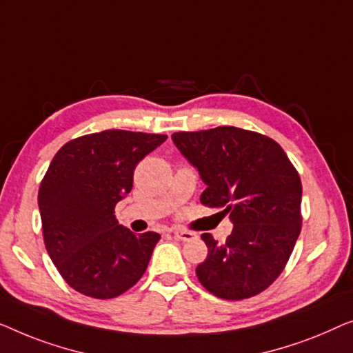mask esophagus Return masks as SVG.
<instances>
[{
	"mask_svg": "<svg viewBox=\"0 0 353 353\" xmlns=\"http://www.w3.org/2000/svg\"><path fill=\"white\" fill-rule=\"evenodd\" d=\"M172 236L176 238V240H179V241H190V240H193V238H195V235H193L192 232H187V230H172Z\"/></svg>",
	"mask_w": 353,
	"mask_h": 353,
	"instance_id": "1",
	"label": "esophagus"
}]
</instances>
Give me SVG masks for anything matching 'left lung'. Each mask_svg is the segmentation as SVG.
<instances>
[{
	"mask_svg": "<svg viewBox=\"0 0 353 353\" xmlns=\"http://www.w3.org/2000/svg\"><path fill=\"white\" fill-rule=\"evenodd\" d=\"M172 142L200 172V201L224 208L233 230L225 243L201 238L208 257L196 276L211 294L248 299L274 283L301 233L302 183L274 139L235 126L174 132Z\"/></svg>",
	"mask_w": 353,
	"mask_h": 353,
	"instance_id": "obj_1",
	"label": "left lung"
}]
</instances>
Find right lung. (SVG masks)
I'll use <instances>...</instances> for the list:
<instances>
[{"label":"right lung","instance_id":"add662e5","mask_svg":"<svg viewBox=\"0 0 353 353\" xmlns=\"http://www.w3.org/2000/svg\"><path fill=\"white\" fill-rule=\"evenodd\" d=\"M166 139L108 129L73 139L52 158L38 192L43 238L75 291L112 299L145 274L160 235H134L118 224L115 206L131 192L137 163Z\"/></svg>","mask_w":353,"mask_h":353}]
</instances>
